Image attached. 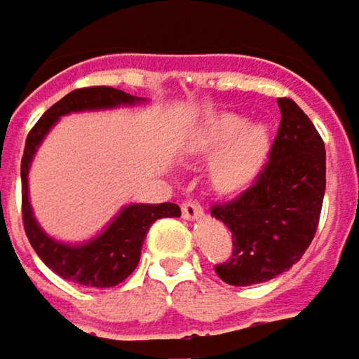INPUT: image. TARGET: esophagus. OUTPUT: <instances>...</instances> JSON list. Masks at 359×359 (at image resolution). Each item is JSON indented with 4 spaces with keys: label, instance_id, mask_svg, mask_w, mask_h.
I'll return each mask as SVG.
<instances>
[{
    "label": "esophagus",
    "instance_id": "obj_1",
    "mask_svg": "<svg viewBox=\"0 0 359 359\" xmlns=\"http://www.w3.org/2000/svg\"><path fill=\"white\" fill-rule=\"evenodd\" d=\"M182 217L184 219H191V222H195V219H199L201 215H203V210L197 205V203H193V201H187V203H182Z\"/></svg>",
    "mask_w": 359,
    "mask_h": 359
}]
</instances>
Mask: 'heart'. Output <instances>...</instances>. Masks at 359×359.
Returning a JSON list of instances; mask_svg holds the SVG:
<instances>
[{"label":"heart","mask_w":359,"mask_h":359,"mask_svg":"<svg viewBox=\"0 0 359 359\" xmlns=\"http://www.w3.org/2000/svg\"><path fill=\"white\" fill-rule=\"evenodd\" d=\"M273 146L271 127L263 121L248 123L238 113L210 116L189 140L193 156H212L210 180L224 195L246 191L261 177Z\"/></svg>","instance_id":"heart-1"}]
</instances>
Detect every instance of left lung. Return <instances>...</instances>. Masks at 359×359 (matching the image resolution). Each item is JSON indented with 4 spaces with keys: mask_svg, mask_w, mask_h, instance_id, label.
<instances>
[{
    "mask_svg": "<svg viewBox=\"0 0 359 359\" xmlns=\"http://www.w3.org/2000/svg\"><path fill=\"white\" fill-rule=\"evenodd\" d=\"M281 123L257 182L212 217L232 232V257L215 267L230 285L265 283L296 265L314 238L325 184V144L304 111L277 98Z\"/></svg>",
    "mask_w": 359,
    "mask_h": 359,
    "instance_id": "8db88e82",
    "label": "left lung"
}]
</instances>
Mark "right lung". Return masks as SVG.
Instances as JSON below:
<instances>
[{"label":"right lung","instance_id":"add662e5","mask_svg":"<svg viewBox=\"0 0 359 359\" xmlns=\"http://www.w3.org/2000/svg\"><path fill=\"white\" fill-rule=\"evenodd\" d=\"M147 104V98L131 96L123 90L96 86L74 90L55 102L47 113L39 118L26 137L22 156V219L24 230L36 255L57 276L67 281L88 287H113L131 276L140 263L142 246L149 226L160 217H180L177 203H129L123 205L113 219L92 238L82 243H63L45 232L39 224L32 203L28 175L32 160L49 131L59 123L61 116L72 113H94L113 111L121 107Z\"/></svg>","mask_w":359,"mask_h":359}]
</instances>
